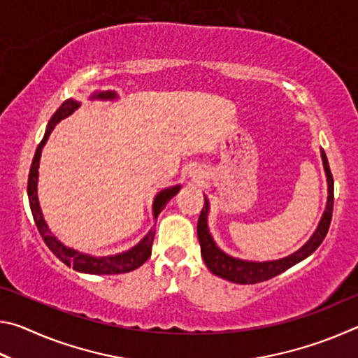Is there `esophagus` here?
I'll list each match as a JSON object with an SVG mask.
<instances>
[{"label": "esophagus", "instance_id": "esophagus-1", "mask_svg": "<svg viewBox=\"0 0 358 358\" xmlns=\"http://www.w3.org/2000/svg\"><path fill=\"white\" fill-rule=\"evenodd\" d=\"M194 180H197V178H194Z\"/></svg>", "mask_w": 358, "mask_h": 358}]
</instances>
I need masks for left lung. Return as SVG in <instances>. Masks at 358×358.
I'll list each match as a JSON object with an SVG mask.
<instances>
[{"label":"left lung","instance_id":"8db88e82","mask_svg":"<svg viewBox=\"0 0 358 358\" xmlns=\"http://www.w3.org/2000/svg\"><path fill=\"white\" fill-rule=\"evenodd\" d=\"M320 155H322L324 169L327 175V185H329L327 207L322 215V220H320L319 226L316 229V232L311 235V238L308 240L299 251H295L287 257H282L278 260H268V262H251V260L235 259L224 251H221L220 248L216 246L211 234L208 232L207 216H208L210 205H208L207 197L203 199V208L197 221V237H199V243H201V254L203 257V262L208 266L211 273L222 278V280H227L237 284H256V282L266 281L270 280V278L281 275L282 271H286L287 268H290V266L301 262L303 259L311 256V254L317 250L320 243L324 241L327 232H329L331 213H333V177L330 172L329 159H327L325 156V151L320 150Z\"/></svg>","mask_w":358,"mask_h":358}]
</instances>
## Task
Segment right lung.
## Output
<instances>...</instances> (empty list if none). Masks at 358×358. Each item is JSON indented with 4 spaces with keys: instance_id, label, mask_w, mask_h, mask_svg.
<instances>
[{
    "instance_id": "obj_1",
    "label": "right lung",
    "mask_w": 358,
    "mask_h": 358,
    "mask_svg": "<svg viewBox=\"0 0 358 358\" xmlns=\"http://www.w3.org/2000/svg\"><path fill=\"white\" fill-rule=\"evenodd\" d=\"M117 98V93L115 92H101V93H94L92 96V99H115ZM80 106L77 101L74 99H68L64 101L62 106H59L58 110L53 113V117L48 121V126L45 129L44 138H42L41 143L36 148V153L31 162V169H29V175H28V199H29V208H31V213L34 217L36 227H38L41 237L44 238L45 245L48 246L55 256L62 260L63 264L68 266H72L76 271H80V273H90V275H120V273H128V271H132L145 264L151 256V245H153L155 240V229H151L150 232L145 235V237L138 241V243L131 248V250L121 252V254H115V256H107V257H94L90 256V254H83L78 252L72 248L64 246L62 241L57 240L55 235H52L50 229H48L47 222L44 221V216H42V211L39 207V201H38V177H39V161H41V151L44 148V145L47 143L48 137H50V132L55 128V124L59 123L63 118L69 117V115L76 110V108ZM180 191V185L178 186H172L167 187V189H162L157 196L155 197L153 202V215L155 220L157 215L161 213L162 208L166 207V203L171 201V199Z\"/></svg>"
}]
</instances>
